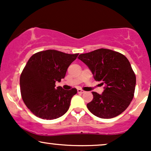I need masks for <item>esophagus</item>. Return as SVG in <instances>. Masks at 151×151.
Masks as SVG:
<instances>
[{"mask_svg":"<svg viewBox=\"0 0 151 151\" xmlns=\"http://www.w3.org/2000/svg\"><path fill=\"white\" fill-rule=\"evenodd\" d=\"M77 91H78V93H83L85 92V91H84V90H82V89H77Z\"/></svg>","mask_w":151,"mask_h":151,"instance_id":"1","label":"esophagus"}]
</instances>
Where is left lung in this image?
<instances>
[{"label": "left lung", "instance_id": "left-lung-1", "mask_svg": "<svg viewBox=\"0 0 151 151\" xmlns=\"http://www.w3.org/2000/svg\"><path fill=\"white\" fill-rule=\"evenodd\" d=\"M78 58L87 65L95 80L105 85L101 94L92 91V101L86 105L89 111L101 119H111L124 112L132 101L136 82L129 60L104 48L81 54Z\"/></svg>", "mask_w": 151, "mask_h": 151}]
</instances>
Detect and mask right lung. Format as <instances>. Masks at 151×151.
Wrapping results in <instances>:
<instances>
[{
    "instance_id": "obj_1",
    "label": "right lung",
    "mask_w": 151,
    "mask_h": 151,
    "mask_svg": "<svg viewBox=\"0 0 151 151\" xmlns=\"http://www.w3.org/2000/svg\"><path fill=\"white\" fill-rule=\"evenodd\" d=\"M78 55L47 50L29 59L20 75V93L26 106L36 116L52 120L68 111L77 90L56 87L55 82L65 78L67 68Z\"/></svg>"
}]
</instances>
